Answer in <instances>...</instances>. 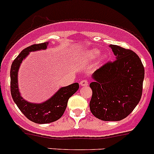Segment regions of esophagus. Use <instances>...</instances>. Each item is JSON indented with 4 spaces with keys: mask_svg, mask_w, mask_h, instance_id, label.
Returning <instances> with one entry per match:
<instances>
[{
    "mask_svg": "<svg viewBox=\"0 0 154 154\" xmlns=\"http://www.w3.org/2000/svg\"><path fill=\"white\" fill-rule=\"evenodd\" d=\"M79 84L81 86H86V85H88V82L87 81L86 79H82V80H81V82H80Z\"/></svg>",
    "mask_w": 154,
    "mask_h": 154,
    "instance_id": "esophagus-1",
    "label": "esophagus"
}]
</instances>
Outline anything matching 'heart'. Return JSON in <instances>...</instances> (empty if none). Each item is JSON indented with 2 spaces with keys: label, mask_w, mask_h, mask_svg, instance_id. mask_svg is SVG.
Returning a JSON list of instances; mask_svg holds the SVG:
<instances>
[{
  "label": "heart",
  "mask_w": 154,
  "mask_h": 154,
  "mask_svg": "<svg viewBox=\"0 0 154 154\" xmlns=\"http://www.w3.org/2000/svg\"><path fill=\"white\" fill-rule=\"evenodd\" d=\"M98 54V51H97V50H92V51L90 52V55H91V56L92 58H95Z\"/></svg>",
  "instance_id": "heart-1"
}]
</instances>
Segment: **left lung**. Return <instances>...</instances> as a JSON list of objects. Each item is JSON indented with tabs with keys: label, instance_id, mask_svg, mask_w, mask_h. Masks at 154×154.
Listing matches in <instances>:
<instances>
[{
	"label": "left lung",
	"instance_id": "1",
	"mask_svg": "<svg viewBox=\"0 0 154 154\" xmlns=\"http://www.w3.org/2000/svg\"><path fill=\"white\" fill-rule=\"evenodd\" d=\"M110 47L117 60L106 63L93 74L89 106L98 119L118 121L128 117L141 98L144 68L131 49L117 45Z\"/></svg>",
	"mask_w": 154,
	"mask_h": 154
}]
</instances>
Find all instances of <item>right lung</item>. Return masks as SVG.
Here are the masks:
<instances>
[{"label": "right lung", "mask_w": 154, "mask_h": 154, "mask_svg": "<svg viewBox=\"0 0 154 154\" xmlns=\"http://www.w3.org/2000/svg\"><path fill=\"white\" fill-rule=\"evenodd\" d=\"M48 43L46 42L33 44L23 49L14 60L11 67V92L13 100L26 118L36 124L51 123L60 119L66 111L69 98L79 88L77 82L63 87L51 98L41 104L29 103L23 99L17 85V72L20 63L29 52L46 49Z\"/></svg>", "instance_id": "1"}]
</instances>
